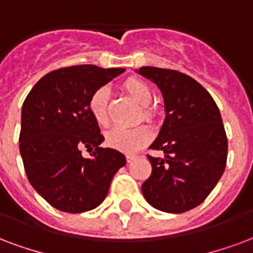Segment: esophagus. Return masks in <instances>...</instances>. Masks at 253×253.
I'll list each match as a JSON object with an SVG mask.
<instances>
[{"label": "esophagus", "mask_w": 253, "mask_h": 253, "mask_svg": "<svg viewBox=\"0 0 253 253\" xmlns=\"http://www.w3.org/2000/svg\"><path fill=\"white\" fill-rule=\"evenodd\" d=\"M135 158H136V155H135V154H127V155H126L127 162H132V161L135 160Z\"/></svg>", "instance_id": "esophagus-1"}]
</instances>
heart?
Segmentation results:
<instances>
[{"label": "heart", "instance_id": "b5f03b06", "mask_svg": "<svg viewBox=\"0 0 253 253\" xmlns=\"http://www.w3.org/2000/svg\"><path fill=\"white\" fill-rule=\"evenodd\" d=\"M123 88L126 89V92L138 104L142 106L139 119L143 118L145 121H154L157 118V110L151 106L153 89L150 85L138 78H128L123 83ZM108 99H110V91L106 85H103L93 91L88 102L89 112L92 115L93 121L102 127H107L110 125ZM150 139V128L145 125L132 127V128L115 127L106 134L107 145L117 150L125 151V153H132V151L139 150L146 143H149Z\"/></svg>", "mask_w": 253, "mask_h": 253}]
</instances>
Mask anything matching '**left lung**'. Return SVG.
Returning a JSON list of instances; mask_svg holds the SVG:
<instances>
[{"mask_svg": "<svg viewBox=\"0 0 253 253\" xmlns=\"http://www.w3.org/2000/svg\"><path fill=\"white\" fill-rule=\"evenodd\" d=\"M139 74L162 91L166 118L147 155L151 174L142 184L146 201L158 211L182 213L209 196L225 170L228 139L221 114L211 93L174 69L142 67Z\"/></svg>", "mask_w": 253, "mask_h": 253, "instance_id": "1", "label": "left lung"}]
</instances>
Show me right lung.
<instances>
[{
    "instance_id": "right-lung-1",
    "label": "right lung",
    "mask_w": 253,
    "mask_h": 253,
    "mask_svg": "<svg viewBox=\"0 0 253 253\" xmlns=\"http://www.w3.org/2000/svg\"><path fill=\"white\" fill-rule=\"evenodd\" d=\"M125 68L74 65L42 76L22 104L20 153L31 185L52 207L82 213L99 207L112 177L126 165L104 138L89 112L93 91ZM83 148L91 157L84 159Z\"/></svg>"
}]
</instances>
